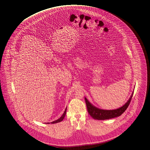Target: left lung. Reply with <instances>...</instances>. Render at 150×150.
Returning a JSON list of instances; mask_svg holds the SVG:
<instances>
[{
	"label": "left lung",
	"instance_id": "obj_1",
	"mask_svg": "<svg viewBox=\"0 0 150 150\" xmlns=\"http://www.w3.org/2000/svg\"><path fill=\"white\" fill-rule=\"evenodd\" d=\"M133 94L134 92H132L130 99L127 102V103H125V105H124L123 107L118 109L114 110H103L98 109L91 105L88 101V100L86 98H85L87 111L88 114L91 115V117L97 120H105L118 117L121 115L126 110V109H127L131 102Z\"/></svg>",
	"mask_w": 150,
	"mask_h": 150
}]
</instances>
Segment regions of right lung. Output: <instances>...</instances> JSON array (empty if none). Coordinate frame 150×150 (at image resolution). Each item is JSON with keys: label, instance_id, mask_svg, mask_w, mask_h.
<instances>
[{"label": "right lung", "instance_id": "add662e5", "mask_svg": "<svg viewBox=\"0 0 150 150\" xmlns=\"http://www.w3.org/2000/svg\"><path fill=\"white\" fill-rule=\"evenodd\" d=\"M66 112H67V108H66V109L65 110L63 114L62 115V116L60 118L58 119V120H55L54 122H51V123H52V124H54V123H59V122H62V121L63 120L64 117H65V114H66Z\"/></svg>", "mask_w": 150, "mask_h": 150}]
</instances>
